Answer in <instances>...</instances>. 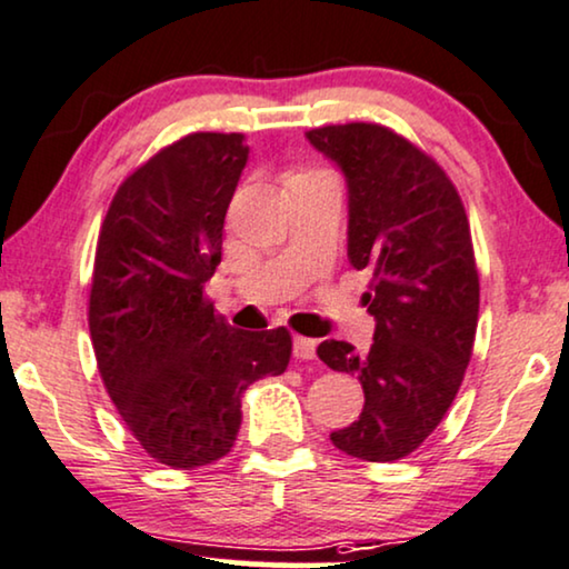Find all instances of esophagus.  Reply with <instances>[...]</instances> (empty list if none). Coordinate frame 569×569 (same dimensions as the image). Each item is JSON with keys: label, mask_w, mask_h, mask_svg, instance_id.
Listing matches in <instances>:
<instances>
[{"label": "esophagus", "mask_w": 569, "mask_h": 569, "mask_svg": "<svg viewBox=\"0 0 569 569\" xmlns=\"http://www.w3.org/2000/svg\"><path fill=\"white\" fill-rule=\"evenodd\" d=\"M295 358H300V360H313V358H316V339L295 337Z\"/></svg>", "instance_id": "esophagus-1"}]
</instances>
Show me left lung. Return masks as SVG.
<instances>
[{"instance_id": "1", "label": "left lung", "mask_w": 569, "mask_h": 569, "mask_svg": "<svg viewBox=\"0 0 569 569\" xmlns=\"http://www.w3.org/2000/svg\"><path fill=\"white\" fill-rule=\"evenodd\" d=\"M348 182V258L371 269L368 352L327 339L319 358L363 383V412L331 431L358 460L392 462L423 445L460 389L478 327L470 224L452 180L410 140L373 122L308 130Z\"/></svg>"}]
</instances>
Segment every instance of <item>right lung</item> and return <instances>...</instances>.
<instances>
[{
  "label": "right lung",
  "mask_w": 569,
  "mask_h": 569,
  "mask_svg": "<svg viewBox=\"0 0 569 569\" xmlns=\"http://www.w3.org/2000/svg\"><path fill=\"white\" fill-rule=\"evenodd\" d=\"M240 132H193L122 182L99 232L88 329L99 373L140 447L190 470L230 452L240 397L284 373V327L240 331L203 298L248 164Z\"/></svg>",
  "instance_id": "1"
}]
</instances>
